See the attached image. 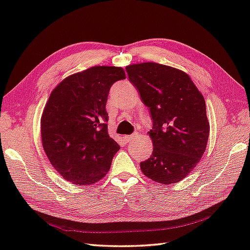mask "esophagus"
Here are the masks:
<instances>
[{
    "label": "esophagus",
    "mask_w": 250,
    "mask_h": 250,
    "mask_svg": "<svg viewBox=\"0 0 250 250\" xmlns=\"http://www.w3.org/2000/svg\"><path fill=\"white\" fill-rule=\"evenodd\" d=\"M136 137H139V134L137 133H134V134H132V135H126V136H125V140L128 142V143H130V142H132L133 140H135Z\"/></svg>",
    "instance_id": "1"
}]
</instances>
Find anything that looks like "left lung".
Segmentation results:
<instances>
[{
  "instance_id": "left-lung-1",
  "label": "left lung",
  "mask_w": 250,
  "mask_h": 250,
  "mask_svg": "<svg viewBox=\"0 0 250 250\" xmlns=\"http://www.w3.org/2000/svg\"><path fill=\"white\" fill-rule=\"evenodd\" d=\"M129 81L150 110V158L141 162L153 182L178 183L192 171L205 152L209 135L203 95L188 74L172 66L144 62L125 67Z\"/></svg>"
}]
</instances>
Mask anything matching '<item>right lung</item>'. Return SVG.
Returning <instances> with one entry per match:
<instances>
[{
    "label": "right lung",
    "mask_w": 250,
    "mask_h": 250,
    "mask_svg": "<svg viewBox=\"0 0 250 250\" xmlns=\"http://www.w3.org/2000/svg\"><path fill=\"white\" fill-rule=\"evenodd\" d=\"M125 78L124 68L93 66L66 77L51 92L42 115V144L51 166L79 186L109 171L119 145L108 135L109 89Z\"/></svg>",
    "instance_id": "right-lung-1"
}]
</instances>
